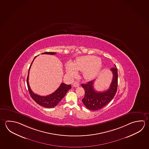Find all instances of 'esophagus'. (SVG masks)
<instances>
[{"mask_svg": "<svg viewBox=\"0 0 149 149\" xmlns=\"http://www.w3.org/2000/svg\"><path fill=\"white\" fill-rule=\"evenodd\" d=\"M80 86V84L79 83L78 81H74L73 82V86L74 87H78Z\"/></svg>", "mask_w": 149, "mask_h": 149, "instance_id": "esophagus-1", "label": "esophagus"}]
</instances>
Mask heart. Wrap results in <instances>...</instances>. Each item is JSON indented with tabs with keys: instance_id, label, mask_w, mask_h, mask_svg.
I'll return each instance as SVG.
<instances>
[{
	"instance_id": "1",
	"label": "heart",
	"mask_w": 149,
	"mask_h": 149,
	"mask_svg": "<svg viewBox=\"0 0 149 149\" xmlns=\"http://www.w3.org/2000/svg\"><path fill=\"white\" fill-rule=\"evenodd\" d=\"M100 67L101 60L99 58L93 56H86L77 58L74 65L72 62H69L66 68L69 76H76L77 71H83L84 78L90 80L97 74Z\"/></svg>"
}]
</instances>
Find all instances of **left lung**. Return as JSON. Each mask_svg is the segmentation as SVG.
<instances>
[{"label": "left lung", "instance_id": "8db88e82", "mask_svg": "<svg viewBox=\"0 0 149 149\" xmlns=\"http://www.w3.org/2000/svg\"><path fill=\"white\" fill-rule=\"evenodd\" d=\"M115 67L111 68L113 73V79L109 89L103 92H97L93 87L95 80L89 81L81 86L85 91V95L82 102L86 108L90 110L96 111L100 110L107 105L113 99L116 95L118 87V69Z\"/></svg>", "mask_w": 149, "mask_h": 149}]
</instances>
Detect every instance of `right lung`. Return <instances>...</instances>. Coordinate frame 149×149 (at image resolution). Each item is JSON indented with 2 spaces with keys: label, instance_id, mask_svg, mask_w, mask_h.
<instances>
[{
  "label": "right lung",
  "instance_id": "obj_1",
  "mask_svg": "<svg viewBox=\"0 0 149 149\" xmlns=\"http://www.w3.org/2000/svg\"><path fill=\"white\" fill-rule=\"evenodd\" d=\"M41 54L54 55V54H56V53L54 52H45ZM36 57L37 56H36L34 58L33 62ZM33 62H31V63L30 65L27 78V86H28V91L30 93V95L33 100H34L39 105L45 107V108H54V107L57 106L60 101L62 100V98L65 97L67 92L70 89L71 86L70 84L67 85V84H65L64 83H62L60 84L59 87L54 93H52L48 95L41 96L39 95L35 94L30 89L29 84V81H28L29 70H30V68L31 67V65L33 63Z\"/></svg>",
  "mask_w": 149,
  "mask_h": 149
}]
</instances>
